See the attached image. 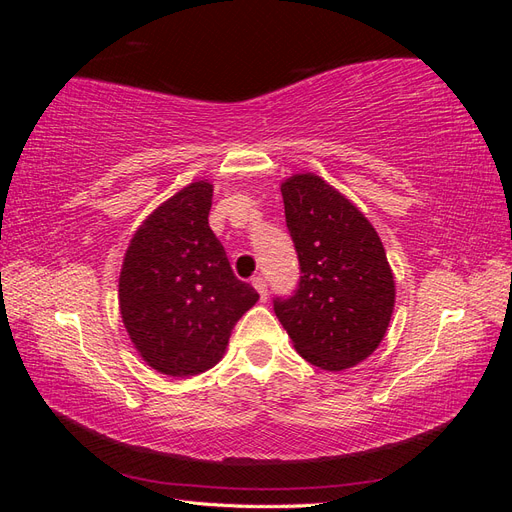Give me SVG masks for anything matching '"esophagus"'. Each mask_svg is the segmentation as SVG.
<instances>
[{"label":"esophagus","mask_w":512,"mask_h":512,"mask_svg":"<svg viewBox=\"0 0 512 512\" xmlns=\"http://www.w3.org/2000/svg\"><path fill=\"white\" fill-rule=\"evenodd\" d=\"M252 286L258 290L260 301H267V282H265V277H260V275L252 277Z\"/></svg>","instance_id":"34e87169"}]
</instances>
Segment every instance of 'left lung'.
<instances>
[{
  "mask_svg": "<svg viewBox=\"0 0 512 512\" xmlns=\"http://www.w3.org/2000/svg\"><path fill=\"white\" fill-rule=\"evenodd\" d=\"M301 280L273 309L307 363L342 371L365 361L389 329L395 280L376 228L314 173L282 183Z\"/></svg>",
  "mask_w": 512,
  "mask_h": 512,
  "instance_id": "8db88e82",
  "label": "left lung"
}]
</instances>
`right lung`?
<instances>
[{
  "label": "right lung",
  "mask_w": 512,
  "mask_h": 512,
  "mask_svg": "<svg viewBox=\"0 0 512 512\" xmlns=\"http://www.w3.org/2000/svg\"><path fill=\"white\" fill-rule=\"evenodd\" d=\"M213 185L170 196L134 232L119 275V312L143 361L188 378L218 363L237 320L258 292L230 269L209 228Z\"/></svg>",
  "instance_id": "right-lung-1"
}]
</instances>
